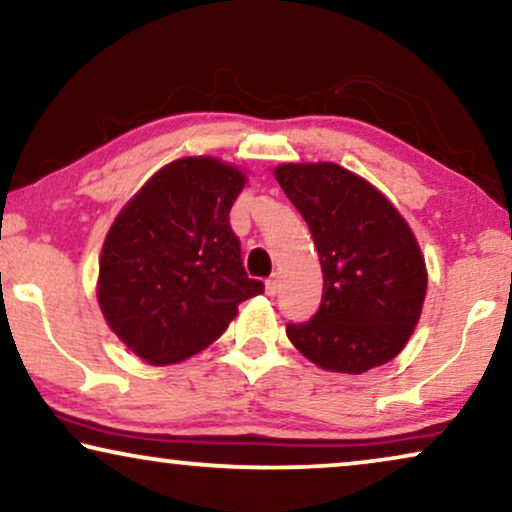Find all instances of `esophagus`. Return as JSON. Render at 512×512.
I'll return each mask as SVG.
<instances>
[{
  "instance_id": "obj_1",
  "label": "esophagus",
  "mask_w": 512,
  "mask_h": 512,
  "mask_svg": "<svg viewBox=\"0 0 512 512\" xmlns=\"http://www.w3.org/2000/svg\"><path fill=\"white\" fill-rule=\"evenodd\" d=\"M279 277L277 275H272L270 279H265V293H268V296H277L279 293Z\"/></svg>"
}]
</instances>
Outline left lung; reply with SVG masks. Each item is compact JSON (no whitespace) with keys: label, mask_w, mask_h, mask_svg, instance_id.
<instances>
[{"label":"left lung","mask_w":512,"mask_h":512,"mask_svg":"<svg viewBox=\"0 0 512 512\" xmlns=\"http://www.w3.org/2000/svg\"><path fill=\"white\" fill-rule=\"evenodd\" d=\"M275 179L310 228L324 272L317 314L286 324L293 347L333 373L361 375L391 361L426 296L410 226L375 186L335 163L279 165Z\"/></svg>","instance_id":"obj_1"}]
</instances>
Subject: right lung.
<instances>
[{"instance_id":"obj_1","label":"right lung","mask_w":512,"mask_h":512,"mask_svg":"<svg viewBox=\"0 0 512 512\" xmlns=\"http://www.w3.org/2000/svg\"><path fill=\"white\" fill-rule=\"evenodd\" d=\"M244 174L216 158H181L116 216L100 258L97 300L118 338L165 366L202 352L242 300L263 293L242 265L230 207Z\"/></svg>"}]
</instances>
